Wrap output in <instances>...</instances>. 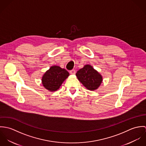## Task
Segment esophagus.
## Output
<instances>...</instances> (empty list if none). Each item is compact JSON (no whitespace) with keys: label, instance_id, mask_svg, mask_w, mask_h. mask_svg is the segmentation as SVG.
<instances>
[{"label":"esophagus","instance_id":"1","mask_svg":"<svg viewBox=\"0 0 146 146\" xmlns=\"http://www.w3.org/2000/svg\"><path fill=\"white\" fill-rule=\"evenodd\" d=\"M70 74H75V73H76V71L75 70H71L70 71Z\"/></svg>","mask_w":146,"mask_h":146}]
</instances>
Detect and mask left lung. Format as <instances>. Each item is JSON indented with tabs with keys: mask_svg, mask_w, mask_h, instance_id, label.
Listing matches in <instances>:
<instances>
[{
	"mask_svg": "<svg viewBox=\"0 0 146 146\" xmlns=\"http://www.w3.org/2000/svg\"><path fill=\"white\" fill-rule=\"evenodd\" d=\"M76 75L84 86L90 90L97 89L102 82V76L89 64L80 69Z\"/></svg>",
	"mask_w": 146,
	"mask_h": 146,
	"instance_id": "8db88e82",
	"label": "left lung"
}]
</instances>
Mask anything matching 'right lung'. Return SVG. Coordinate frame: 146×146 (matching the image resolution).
I'll list each match as a JSON object with an SVG mask.
<instances>
[{
	"mask_svg": "<svg viewBox=\"0 0 146 146\" xmlns=\"http://www.w3.org/2000/svg\"><path fill=\"white\" fill-rule=\"evenodd\" d=\"M69 76L68 72L58 66H52L43 75V86L50 92L58 89L64 80Z\"/></svg>",
	"mask_w": 146,
	"mask_h": 146,
	"instance_id": "1",
	"label": "right lung"
}]
</instances>
